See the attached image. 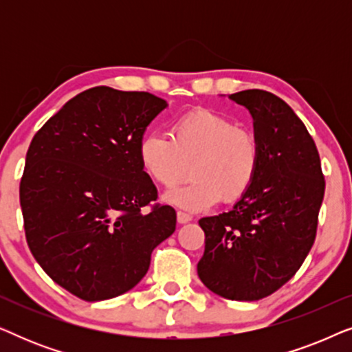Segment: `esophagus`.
Returning <instances> with one entry per match:
<instances>
[{
    "label": "esophagus",
    "instance_id": "esophagus-1",
    "mask_svg": "<svg viewBox=\"0 0 352 352\" xmlns=\"http://www.w3.org/2000/svg\"><path fill=\"white\" fill-rule=\"evenodd\" d=\"M176 218H177V223H179V224H186V223H189V221H192V216L184 213V211H177Z\"/></svg>",
    "mask_w": 352,
    "mask_h": 352
}]
</instances>
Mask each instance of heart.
I'll return each instance as SVG.
<instances>
[{"mask_svg":"<svg viewBox=\"0 0 352 352\" xmlns=\"http://www.w3.org/2000/svg\"><path fill=\"white\" fill-rule=\"evenodd\" d=\"M138 158L142 171L165 189L179 184L190 165L192 179L165 199L182 210L201 211L247 194L258 176L261 147L253 129L216 110L194 109L171 123L170 138L144 134Z\"/></svg>","mask_w":352,"mask_h":352,"instance_id":"1","label":"heart"}]
</instances>
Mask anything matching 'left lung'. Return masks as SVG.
Wrapping results in <instances>:
<instances>
[{"label":"left lung","instance_id":"obj_1","mask_svg":"<svg viewBox=\"0 0 352 352\" xmlns=\"http://www.w3.org/2000/svg\"><path fill=\"white\" fill-rule=\"evenodd\" d=\"M254 120L261 163L228 213L201 218L200 280L216 295L256 301L295 276L316 240L325 179L314 139L290 105L263 89L230 94Z\"/></svg>","mask_w":352,"mask_h":352}]
</instances>
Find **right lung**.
<instances>
[{
  "instance_id": "obj_1",
  "label": "right lung",
  "mask_w": 352,
  "mask_h": 352,
  "mask_svg": "<svg viewBox=\"0 0 352 352\" xmlns=\"http://www.w3.org/2000/svg\"><path fill=\"white\" fill-rule=\"evenodd\" d=\"M166 107L144 91L96 86L43 124L27 151L21 206L28 248L57 285L85 301L123 295L141 282L176 211L153 204L138 144ZM144 206L151 211L144 214Z\"/></svg>"
}]
</instances>
